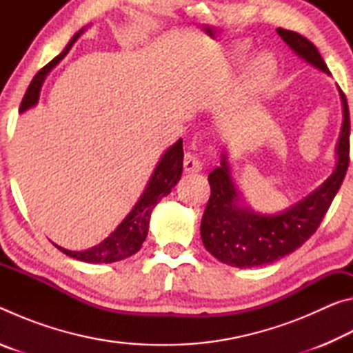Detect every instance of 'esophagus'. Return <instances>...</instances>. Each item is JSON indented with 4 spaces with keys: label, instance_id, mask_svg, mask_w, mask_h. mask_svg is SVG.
I'll list each match as a JSON object with an SVG mask.
<instances>
[{
    "label": "esophagus",
    "instance_id": "esophagus-1",
    "mask_svg": "<svg viewBox=\"0 0 353 353\" xmlns=\"http://www.w3.org/2000/svg\"><path fill=\"white\" fill-rule=\"evenodd\" d=\"M183 170L187 172H199L202 170V163L199 157L193 152H187L183 157Z\"/></svg>",
    "mask_w": 353,
    "mask_h": 353
}]
</instances>
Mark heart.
Segmentation results:
<instances>
[{"instance_id": "heart-1", "label": "heart", "mask_w": 353, "mask_h": 353, "mask_svg": "<svg viewBox=\"0 0 353 353\" xmlns=\"http://www.w3.org/2000/svg\"><path fill=\"white\" fill-rule=\"evenodd\" d=\"M238 56H243L246 52V46H238ZM277 73V63L274 57L270 54H261L250 63L248 76H246V88L249 93L256 94L265 90L272 82L274 76Z\"/></svg>"}]
</instances>
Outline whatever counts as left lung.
<instances>
[{
	"label": "left lung",
	"mask_w": 353,
	"mask_h": 353,
	"mask_svg": "<svg viewBox=\"0 0 353 353\" xmlns=\"http://www.w3.org/2000/svg\"><path fill=\"white\" fill-rule=\"evenodd\" d=\"M277 32L299 57L330 74L318 48L308 39L282 28ZM339 94L344 119L336 146V166L318 190L285 212L261 214L244 205L230 176L225 154H223L221 165L208 174L210 199L201 223L202 243L214 259L236 268L268 265L294 252L318 230L349 168V105L345 94L341 90Z\"/></svg>",
	"instance_id": "left-lung-1"
}]
</instances>
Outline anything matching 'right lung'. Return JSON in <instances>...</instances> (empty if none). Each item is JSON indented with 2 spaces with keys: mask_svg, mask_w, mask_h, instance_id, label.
I'll return each mask as SVG.
<instances>
[{
  "mask_svg": "<svg viewBox=\"0 0 353 353\" xmlns=\"http://www.w3.org/2000/svg\"><path fill=\"white\" fill-rule=\"evenodd\" d=\"M82 32L83 29L74 34V37L70 40V43L61 54L52 59L50 63L45 65V67L34 76V79L29 83L28 90L25 93V98L21 101L20 113L37 104L41 83H43L46 74L50 73L65 56H67V52L71 50V46H73L74 41L79 39V35ZM182 168L183 149L181 139L177 140L174 145L166 149V152L162 155L159 165L155 166L152 176L149 179V183L146 185V190L143 191L139 202H137L128 216L124 218L123 223L119 224L103 243H99L98 246L87 250H68L57 246V244H54V246L59 250H62L65 255L73 256V259L85 263H113L128 259V256L139 252L143 241H145L148 236L151 212L154 210V207L159 204L160 199H162L163 196L170 194L171 190L176 187V183L181 181Z\"/></svg>",
  "mask_w": 353,
  "mask_h": 353,
  "instance_id": "1",
  "label": "right lung"
}]
</instances>
